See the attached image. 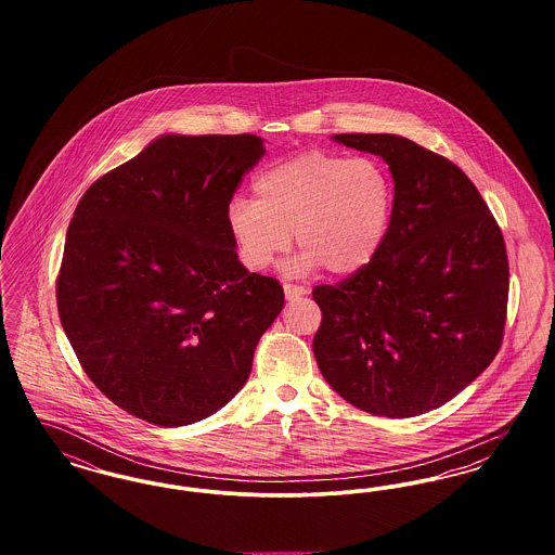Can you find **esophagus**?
I'll use <instances>...</instances> for the list:
<instances>
[{"mask_svg":"<svg viewBox=\"0 0 555 555\" xmlns=\"http://www.w3.org/2000/svg\"><path fill=\"white\" fill-rule=\"evenodd\" d=\"M283 289H285V297L293 301V299H299V297H304V295H308V289L306 287H299V285H291V283H285L283 285Z\"/></svg>","mask_w":555,"mask_h":555,"instance_id":"obj_1","label":"esophagus"}]
</instances>
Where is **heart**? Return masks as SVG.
<instances>
[{
  "mask_svg": "<svg viewBox=\"0 0 555 555\" xmlns=\"http://www.w3.org/2000/svg\"><path fill=\"white\" fill-rule=\"evenodd\" d=\"M254 193L256 199L233 197L224 211L238 260L264 270L289 249L293 233L304 249L287 264L293 276L318 266L339 276L364 270L387 241L396 199L380 162L322 150L266 168Z\"/></svg>",
  "mask_w": 555,
  "mask_h": 555,
  "instance_id": "obj_1",
  "label": "heart"
}]
</instances>
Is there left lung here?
<instances>
[{
  "label": "left lung",
  "mask_w": 555,
  "mask_h": 555,
  "mask_svg": "<svg viewBox=\"0 0 555 555\" xmlns=\"http://www.w3.org/2000/svg\"><path fill=\"white\" fill-rule=\"evenodd\" d=\"M389 164V235L364 270L312 291L318 369L351 405L387 418L437 410L498 356L509 268L502 231L448 158L389 132L333 134Z\"/></svg>",
  "instance_id": "8db88e82"
}]
</instances>
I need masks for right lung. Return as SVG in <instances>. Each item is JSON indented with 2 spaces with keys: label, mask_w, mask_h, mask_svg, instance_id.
I'll use <instances>...</instances> for the list:
<instances>
[{
  "label": "right lung",
  "mask_w": 555,
  "mask_h": 555,
  "mask_svg": "<svg viewBox=\"0 0 555 555\" xmlns=\"http://www.w3.org/2000/svg\"><path fill=\"white\" fill-rule=\"evenodd\" d=\"M256 134H162L85 191L55 297L95 387L132 416L185 426L237 396L281 314L276 279L238 262L224 211L264 156Z\"/></svg>",
  "instance_id": "right-lung-1"
}]
</instances>
